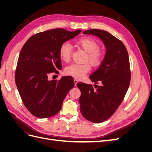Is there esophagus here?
I'll return each instance as SVG.
<instances>
[{
	"label": "esophagus",
	"instance_id": "obj_1",
	"mask_svg": "<svg viewBox=\"0 0 152 152\" xmlns=\"http://www.w3.org/2000/svg\"><path fill=\"white\" fill-rule=\"evenodd\" d=\"M78 82H79V80H78V79H74V83H75V86H77V84L78 83Z\"/></svg>",
	"mask_w": 152,
	"mask_h": 152
}]
</instances>
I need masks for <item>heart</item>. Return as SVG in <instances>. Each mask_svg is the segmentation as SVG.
Wrapping results in <instances>:
<instances>
[{
  "mask_svg": "<svg viewBox=\"0 0 152 152\" xmlns=\"http://www.w3.org/2000/svg\"><path fill=\"white\" fill-rule=\"evenodd\" d=\"M75 43L77 46L87 52L85 61H89L94 67H97L102 64L104 53L103 50L99 48V44L96 40L89 37H84L77 39ZM72 53V45L68 42L62 43L59 48V58L64 62L70 61ZM90 64L88 62L84 64L73 63L66 66L64 72L67 75L82 79L91 70V66Z\"/></svg>",
  "mask_w": 152,
  "mask_h": 152,
  "instance_id": "b5f03b06",
  "label": "heart"
}]
</instances>
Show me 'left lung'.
Here are the masks:
<instances>
[{"label": "left lung", "instance_id": "8db88e82", "mask_svg": "<svg viewBox=\"0 0 152 152\" xmlns=\"http://www.w3.org/2000/svg\"><path fill=\"white\" fill-rule=\"evenodd\" d=\"M83 34L98 37L107 49L100 67L89 77L101 86L95 85L97 89H94L92 85L77 84L81 91L79 103L82 115L91 122L100 123L115 112L125 97L131 80L129 59L125 45L109 32L91 29Z\"/></svg>", "mask_w": 152, "mask_h": 152}]
</instances>
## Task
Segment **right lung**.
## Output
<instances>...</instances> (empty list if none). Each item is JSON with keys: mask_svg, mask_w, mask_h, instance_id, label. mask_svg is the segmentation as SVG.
<instances>
[{"mask_svg": "<svg viewBox=\"0 0 152 152\" xmlns=\"http://www.w3.org/2000/svg\"><path fill=\"white\" fill-rule=\"evenodd\" d=\"M81 31L55 28L37 33L26 40L18 59L15 82L25 107L36 117L48 118L57 114L64 99L74 87L70 77L49 80L50 73H57L62 66L59 48L62 43Z\"/></svg>", "mask_w": 152, "mask_h": 152, "instance_id": "add662e5", "label": "right lung"}]
</instances>
